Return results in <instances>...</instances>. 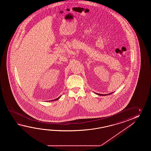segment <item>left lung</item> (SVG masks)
I'll use <instances>...</instances> for the list:
<instances>
[{"instance_id": "obj_1", "label": "left lung", "mask_w": 151, "mask_h": 151, "mask_svg": "<svg viewBox=\"0 0 151 151\" xmlns=\"http://www.w3.org/2000/svg\"><path fill=\"white\" fill-rule=\"evenodd\" d=\"M96 94H98V95H99V96H107V95H108V94H99V93H96ZM111 94V93H109V94Z\"/></svg>"}]
</instances>
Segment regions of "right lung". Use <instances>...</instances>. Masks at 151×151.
I'll return each mask as SVG.
<instances>
[{
    "instance_id": "1",
    "label": "right lung",
    "mask_w": 151,
    "mask_h": 151,
    "mask_svg": "<svg viewBox=\"0 0 151 151\" xmlns=\"http://www.w3.org/2000/svg\"><path fill=\"white\" fill-rule=\"evenodd\" d=\"M60 96H59V97H58V98H57V99H55L53 100H52V101H54V100H57L59 99V98H60Z\"/></svg>"
}]
</instances>
